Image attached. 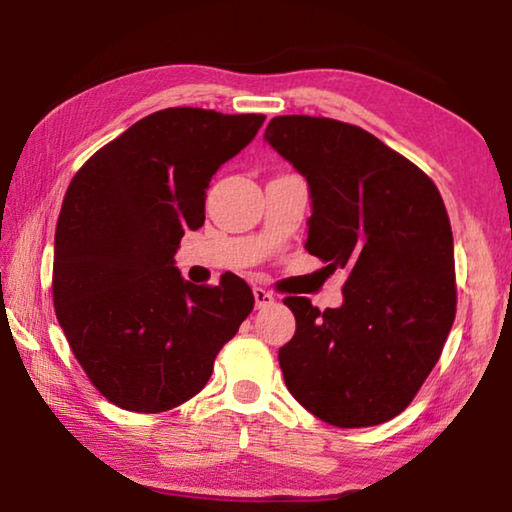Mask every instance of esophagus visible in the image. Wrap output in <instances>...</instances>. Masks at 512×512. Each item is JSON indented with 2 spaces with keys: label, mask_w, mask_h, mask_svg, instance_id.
<instances>
[{
  "label": "esophagus",
  "mask_w": 512,
  "mask_h": 512,
  "mask_svg": "<svg viewBox=\"0 0 512 512\" xmlns=\"http://www.w3.org/2000/svg\"><path fill=\"white\" fill-rule=\"evenodd\" d=\"M253 296H255V307L257 309H264V307H271L275 302V296L271 291H266L262 287H255L253 289Z\"/></svg>",
  "instance_id": "esophagus-1"
}]
</instances>
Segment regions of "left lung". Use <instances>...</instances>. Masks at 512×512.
<instances>
[{
  "label": "left lung",
  "mask_w": 512,
  "mask_h": 512,
  "mask_svg": "<svg viewBox=\"0 0 512 512\" xmlns=\"http://www.w3.org/2000/svg\"><path fill=\"white\" fill-rule=\"evenodd\" d=\"M266 142L309 183L305 248L345 268L343 305L284 298L289 393L327 424L375 427L418 395L456 316L452 225L438 187L375 135L345 121L273 117Z\"/></svg>",
  "instance_id": "8db88e82"
}]
</instances>
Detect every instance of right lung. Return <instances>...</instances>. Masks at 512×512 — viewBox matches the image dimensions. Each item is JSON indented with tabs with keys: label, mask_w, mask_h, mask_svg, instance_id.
Returning <instances> with one entry per match:
<instances>
[{
	"label": "right lung",
	"mask_w": 512,
	"mask_h": 512,
	"mask_svg": "<svg viewBox=\"0 0 512 512\" xmlns=\"http://www.w3.org/2000/svg\"><path fill=\"white\" fill-rule=\"evenodd\" d=\"M264 115L164 108L76 171L56 223L54 309L92 386L135 413L203 391L214 359L253 311L237 275L180 277L176 250L205 221V189L253 142Z\"/></svg>",
	"instance_id": "obj_1"
}]
</instances>
